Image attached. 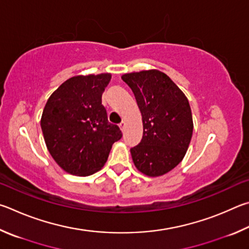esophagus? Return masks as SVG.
I'll return each mask as SVG.
<instances>
[{"label":"esophagus","mask_w":249,"mask_h":249,"mask_svg":"<svg viewBox=\"0 0 249 249\" xmlns=\"http://www.w3.org/2000/svg\"><path fill=\"white\" fill-rule=\"evenodd\" d=\"M124 127H125V122H124V121H121L120 124H119V128L122 130V131H124Z\"/></svg>","instance_id":"1"}]
</instances>
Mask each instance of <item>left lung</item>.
I'll use <instances>...</instances> for the list:
<instances>
[{
    "mask_svg": "<svg viewBox=\"0 0 249 249\" xmlns=\"http://www.w3.org/2000/svg\"><path fill=\"white\" fill-rule=\"evenodd\" d=\"M121 78L132 89L142 115V140L130 150L133 163L146 176H162L188 150L194 130L188 99L159 70L127 73Z\"/></svg>",
    "mask_w": 249,
    "mask_h": 249,
    "instance_id": "left-lung-1",
    "label": "left lung"
}]
</instances>
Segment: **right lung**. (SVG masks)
<instances>
[{"label":"right lung","mask_w":249,"mask_h":249,"mask_svg":"<svg viewBox=\"0 0 249 249\" xmlns=\"http://www.w3.org/2000/svg\"><path fill=\"white\" fill-rule=\"evenodd\" d=\"M111 74L73 76L48 99L41 116L47 149L59 166L76 176H89L106 163L122 133L107 119L102 95Z\"/></svg>","instance_id":"add662e5"}]
</instances>
